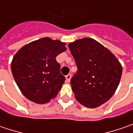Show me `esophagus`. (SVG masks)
<instances>
[{
  "label": "esophagus",
  "instance_id": "34e87169",
  "mask_svg": "<svg viewBox=\"0 0 133 133\" xmlns=\"http://www.w3.org/2000/svg\"><path fill=\"white\" fill-rule=\"evenodd\" d=\"M71 78H72V75L70 74H68L66 76V81L67 83H69L70 82V80H71Z\"/></svg>",
  "mask_w": 133,
  "mask_h": 133
}]
</instances>
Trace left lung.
<instances>
[{
	"label": "left lung",
	"mask_w": 133,
	"mask_h": 133,
	"mask_svg": "<svg viewBox=\"0 0 133 133\" xmlns=\"http://www.w3.org/2000/svg\"><path fill=\"white\" fill-rule=\"evenodd\" d=\"M69 48L78 66L71 79L75 97L81 104L95 108L114 95L120 83L122 66L99 42L90 38L76 40Z\"/></svg>",
	"instance_id": "obj_1"
}]
</instances>
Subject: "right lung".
<instances>
[{
  "instance_id": "1",
  "label": "right lung",
  "mask_w": 133,
  "mask_h": 133,
  "mask_svg": "<svg viewBox=\"0 0 133 133\" xmlns=\"http://www.w3.org/2000/svg\"><path fill=\"white\" fill-rule=\"evenodd\" d=\"M59 40L43 38L22 46L13 57L11 69L22 94L29 101L43 104L55 98L64 84L59 54L66 50Z\"/></svg>"
}]
</instances>
